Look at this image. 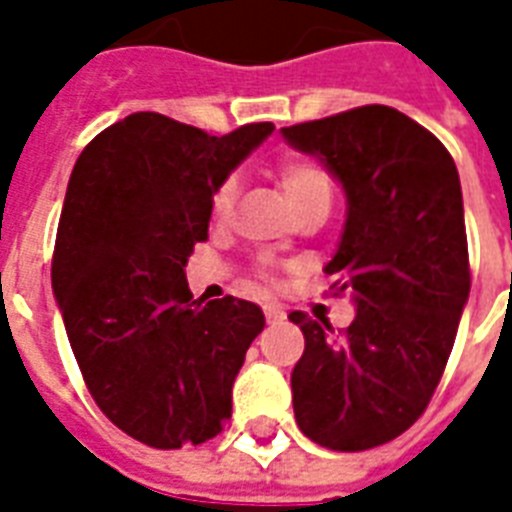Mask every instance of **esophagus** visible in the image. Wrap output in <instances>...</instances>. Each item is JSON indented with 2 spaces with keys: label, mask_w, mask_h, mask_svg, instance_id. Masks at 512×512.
<instances>
[{
  "label": "esophagus",
  "mask_w": 512,
  "mask_h": 512,
  "mask_svg": "<svg viewBox=\"0 0 512 512\" xmlns=\"http://www.w3.org/2000/svg\"><path fill=\"white\" fill-rule=\"evenodd\" d=\"M265 319H268V324H281V321L287 319V313L281 311L279 305H268L265 308Z\"/></svg>",
  "instance_id": "34e87169"
}]
</instances>
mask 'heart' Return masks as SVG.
<instances>
[{
    "mask_svg": "<svg viewBox=\"0 0 512 512\" xmlns=\"http://www.w3.org/2000/svg\"><path fill=\"white\" fill-rule=\"evenodd\" d=\"M279 183L292 201V207H303L313 199H329L332 196V180L329 172L313 159H287L279 164ZM239 175H225L212 193V217L225 223L233 215L236 199H239Z\"/></svg>",
    "mask_w": 512,
    "mask_h": 512,
    "instance_id": "obj_1",
    "label": "heart"
}]
</instances>
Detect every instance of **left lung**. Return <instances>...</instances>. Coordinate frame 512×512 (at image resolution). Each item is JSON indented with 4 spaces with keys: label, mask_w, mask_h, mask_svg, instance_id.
<instances>
[{
    "label": "left lung",
    "mask_w": 512,
    "mask_h": 512,
    "mask_svg": "<svg viewBox=\"0 0 512 512\" xmlns=\"http://www.w3.org/2000/svg\"><path fill=\"white\" fill-rule=\"evenodd\" d=\"M340 177L348 220L327 273L356 319L335 329L292 311L303 358L292 372L297 425L319 446L366 452L428 409L452 353L470 260L460 175L444 143L390 106L284 127Z\"/></svg>",
    "instance_id": "obj_1"
}]
</instances>
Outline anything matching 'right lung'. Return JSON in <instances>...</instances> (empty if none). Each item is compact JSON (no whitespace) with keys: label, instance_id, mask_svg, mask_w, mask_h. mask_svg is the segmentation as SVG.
Masks as SVG:
<instances>
[{"label":"right lung","instance_id":"1","mask_svg":"<svg viewBox=\"0 0 512 512\" xmlns=\"http://www.w3.org/2000/svg\"><path fill=\"white\" fill-rule=\"evenodd\" d=\"M271 132L255 122L215 138L140 111L76 159L52 289L90 396L140 444H204L231 420L233 380L265 316L239 297L193 300L183 268L207 241L217 183Z\"/></svg>","mask_w":512,"mask_h":512}]
</instances>
